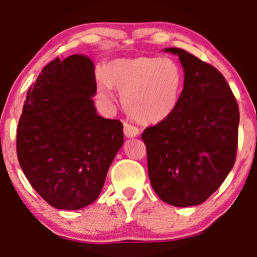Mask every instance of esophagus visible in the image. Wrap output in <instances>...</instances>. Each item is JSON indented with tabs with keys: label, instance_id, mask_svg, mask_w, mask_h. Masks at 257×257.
Segmentation results:
<instances>
[{
	"label": "esophagus",
	"instance_id": "34e87169",
	"mask_svg": "<svg viewBox=\"0 0 257 257\" xmlns=\"http://www.w3.org/2000/svg\"><path fill=\"white\" fill-rule=\"evenodd\" d=\"M123 133L125 137H135L140 134V130L137 127H135V125L130 124V123H125L123 124Z\"/></svg>",
	"mask_w": 257,
	"mask_h": 257
}]
</instances>
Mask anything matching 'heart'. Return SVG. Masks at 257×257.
I'll return each mask as SVG.
<instances>
[{"label":"heart","instance_id":"1","mask_svg":"<svg viewBox=\"0 0 257 257\" xmlns=\"http://www.w3.org/2000/svg\"><path fill=\"white\" fill-rule=\"evenodd\" d=\"M183 86V72L171 57L139 56L117 59L105 67L100 94L112 100L110 87L121 94L130 116L142 123L165 120L178 107Z\"/></svg>","mask_w":257,"mask_h":257}]
</instances>
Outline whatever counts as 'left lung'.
<instances>
[{"label":"left lung","mask_w":257,"mask_h":257,"mask_svg":"<svg viewBox=\"0 0 257 257\" xmlns=\"http://www.w3.org/2000/svg\"><path fill=\"white\" fill-rule=\"evenodd\" d=\"M185 71L178 107L142 134L148 173L159 198L174 206L198 205L219 188L234 165L239 107L231 87L211 64L181 48Z\"/></svg>","instance_id":"left-lung-1"}]
</instances>
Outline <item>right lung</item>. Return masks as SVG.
<instances>
[{
  "instance_id": "obj_1",
  "label": "right lung",
  "mask_w": 257,
  "mask_h": 257,
  "mask_svg": "<svg viewBox=\"0 0 257 257\" xmlns=\"http://www.w3.org/2000/svg\"><path fill=\"white\" fill-rule=\"evenodd\" d=\"M94 64L85 55L49 62L28 91L17 128V157L31 186L56 209L97 200L123 144V124L99 116Z\"/></svg>"
}]
</instances>
